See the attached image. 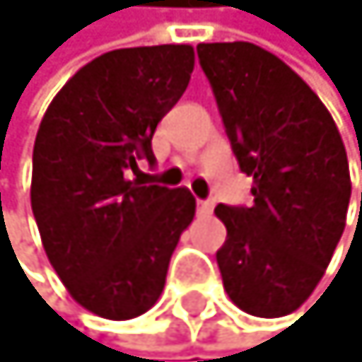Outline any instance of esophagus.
<instances>
[{
	"label": "esophagus",
	"instance_id": "1",
	"mask_svg": "<svg viewBox=\"0 0 362 362\" xmlns=\"http://www.w3.org/2000/svg\"><path fill=\"white\" fill-rule=\"evenodd\" d=\"M197 208L201 215H210V210H213V204L210 201H197Z\"/></svg>",
	"mask_w": 362,
	"mask_h": 362
}]
</instances>
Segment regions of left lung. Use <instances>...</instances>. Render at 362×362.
Here are the masks:
<instances>
[{
	"label": "left lung",
	"instance_id": "obj_1",
	"mask_svg": "<svg viewBox=\"0 0 362 362\" xmlns=\"http://www.w3.org/2000/svg\"><path fill=\"white\" fill-rule=\"evenodd\" d=\"M197 51L255 197L250 208H215L227 227L217 250L224 290L250 316H288L316 290L344 231V142L327 107L279 55L248 42Z\"/></svg>",
	"mask_w": 362,
	"mask_h": 362
}]
</instances>
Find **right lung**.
I'll list each match as a JSON object with an SVG mask.
<instances>
[{
	"instance_id": "add662e5",
	"label": "right lung",
	"mask_w": 362,
	"mask_h": 362,
	"mask_svg": "<svg viewBox=\"0 0 362 362\" xmlns=\"http://www.w3.org/2000/svg\"><path fill=\"white\" fill-rule=\"evenodd\" d=\"M192 69L189 44L103 53L55 93L39 124L30 187L39 236L72 300L100 318L154 307L197 213L185 187L128 180L142 158L154 163L156 124Z\"/></svg>"
}]
</instances>
